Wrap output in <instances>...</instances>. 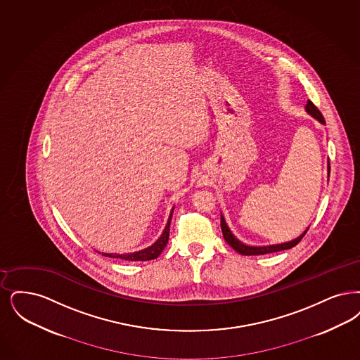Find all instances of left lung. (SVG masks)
Listing matches in <instances>:
<instances>
[{"mask_svg": "<svg viewBox=\"0 0 360 360\" xmlns=\"http://www.w3.org/2000/svg\"><path fill=\"white\" fill-rule=\"evenodd\" d=\"M305 110H307V112H308L309 115L312 116V117H315L321 124H326V120H324V117L321 115V112L317 110L316 105H315L312 101H307ZM328 174H330V163H328ZM221 229H222V234H224L225 241L231 245V248H233L236 252H238L240 255H244V256H259V255L274 253V252H280V250H287V249H290V248L296 246V245L302 241V237L305 236V233L308 231L309 228H307V231H304L302 236H299L297 238H295V240H292V241H288V243H284V244L266 245V246H250V245L241 243V241L231 233L222 214H221Z\"/></svg>", "mask_w": 360, "mask_h": 360, "instance_id": "1", "label": "left lung"}]
</instances>
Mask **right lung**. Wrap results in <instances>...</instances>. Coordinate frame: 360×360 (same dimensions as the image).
<instances>
[{"label": "right lung", "instance_id": "right-lung-1", "mask_svg": "<svg viewBox=\"0 0 360 360\" xmlns=\"http://www.w3.org/2000/svg\"><path fill=\"white\" fill-rule=\"evenodd\" d=\"M174 207L172 209V213L169 216V221L166 224V228L162 233V236L158 240L143 250L139 252H134V253H127V255H116V253H103V256L105 257H111V259H127V261H148V259H154L158 257L159 255L163 252L165 246L169 243V236H170V222H172V217H173Z\"/></svg>", "mask_w": 360, "mask_h": 360}]
</instances>
